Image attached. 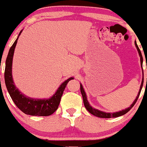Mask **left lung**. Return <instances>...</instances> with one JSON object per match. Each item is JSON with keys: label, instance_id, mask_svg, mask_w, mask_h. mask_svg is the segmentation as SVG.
<instances>
[{"label": "left lung", "instance_id": "1", "mask_svg": "<svg viewBox=\"0 0 147 147\" xmlns=\"http://www.w3.org/2000/svg\"><path fill=\"white\" fill-rule=\"evenodd\" d=\"M135 45H136V48H137L138 51V52H139L140 57V61H141V63H142V62H143L142 55L140 50L139 48H138L137 43H136V41H135ZM143 82H144V73H143L142 81V84H141V86H140V88L139 92H138V95L137 96V97H136V99H135L134 102H133V104H131V106H130V107L128 108V109H125V110H123L122 111H119V112L113 113H111L102 112V111H100L97 110V109H93V108H92V106H90V104H89V103H88V100H87V97H86V95L85 91H84V90L82 85V84H81V85H80V90H81V92H82V97H83V100H84V106H85L86 109H87V111H88V112L92 114V115H93L96 116V117H102V118H111V117H119V116H122V115H123L126 114V113L129 112V111L131 110V109L133 107V106L135 105V104H136V102H137L138 97H139V96H140V94L142 88Z\"/></svg>", "mask_w": 147, "mask_h": 147}]
</instances>
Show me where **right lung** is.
<instances>
[{
	"instance_id": "1",
	"label": "right lung",
	"mask_w": 147,
	"mask_h": 147,
	"mask_svg": "<svg viewBox=\"0 0 147 147\" xmlns=\"http://www.w3.org/2000/svg\"><path fill=\"white\" fill-rule=\"evenodd\" d=\"M21 32L22 31L20 32L17 38L10 48L6 59L5 69V82L7 89L8 92H9L11 98L12 99L13 102L22 112L27 115H30L49 116L55 113L58 109L63 90H65L69 81L73 79V78L70 77L66 81H65L59 88L56 93L50 99H33L30 98L29 97H26L25 95L22 94L18 90L17 88L15 86L12 79V76H11L13 55H14V49L16 45L18 38L21 34Z\"/></svg>"
}]
</instances>
